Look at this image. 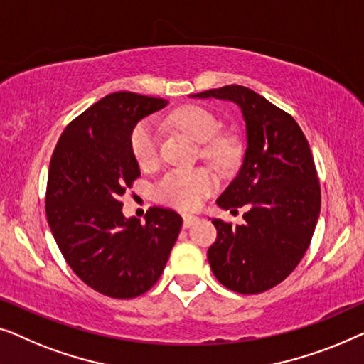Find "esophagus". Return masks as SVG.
<instances>
[{
    "instance_id": "34e87169",
    "label": "esophagus",
    "mask_w": 364,
    "mask_h": 364,
    "mask_svg": "<svg viewBox=\"0 0 364 364\" xmlns=\"http://www.w3.org/2000/svg\"><path fill=\"white\" fill-rule=\"evenodd\" d=\"M196 221H198V218L191 216V214H184V216H183V226L184 228H191Z\"/></svg>"
}]
</instances>
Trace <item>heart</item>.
<instances>
[{
	"label": "heart",
	"instance_id": "obj_1",
	"mask_svg": "<svg viewBox=\"0 0 364 364\" xmlns=\"http://www.w3.org/2000/svg\"><path fill=\"white\" fill-rule=\"evenodd\" d=\"M168 120L193 140L204 141L203 153L209 160L221 166L232 165L237 156L235 143L231 136L216 135L221 124L206 107L196 104L181 105L171 112ZM130 150L133 160L141 170H150L156 165L160 156V132L153 122L143 120L135 125L130 133ZM216 186V176L206 168L171 170L156 181L153 193L160 203L191 211L201 206L203 199L213 194Z\"/></svg>",
	"mask_w": 364,
	"mask_h": 364
}]
</instances>
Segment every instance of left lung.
<instances>
[{"instance_id": "obj_1", "label": "left lung", "mask_w": 364, "mask_h": 364, "mask_svg": "<svg viewBox=\"0 0 364 364\" xmlns=\"http://www.w3.org/2000/svg\"><path fill=\"white\" fill-rule=\"evenodd\" d=\"M193 97L232 100L242 110L247 150L218 204L245 206V223L213 219L218 237L208 260L229 290L260 294L294 272L318 221L321 191L309 141L294 117L247 87L226 85Z\"/></svg>"}]
</instances>
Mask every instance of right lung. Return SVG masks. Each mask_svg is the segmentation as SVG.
I'll use <instances>...</instances> for the list:
<instances>
[{
    "mask_svg": "<svg viewBox=\"0 0 364 364\" xmlns=\"http://www.w3.org/2000/svg\"><path fill=\"white\" fill-rule=\"evenodd\" d=\"M166 100L115 92L65 127L49 163L46 216L65 262L102 295L133 299L156 284L181 231L176 211L125 219L120 196L140 178L130 133Z\"/></svg>",
    "mask_w": 364,
    "mask_h": 364,
    "instance_id": "right-lung-1",
    "label": "right lung"
}]
</instances>
